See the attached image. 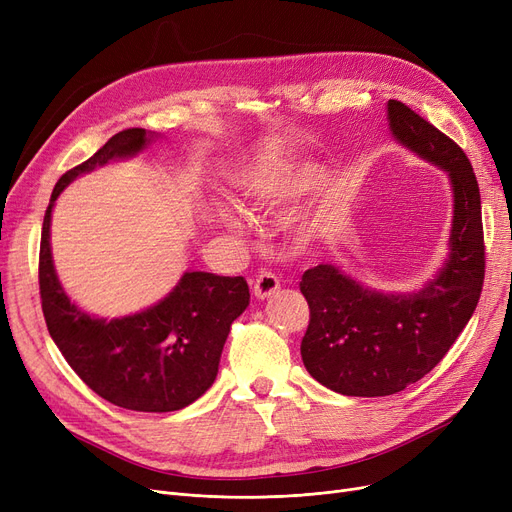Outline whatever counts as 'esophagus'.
<instances>
[{
  "label": "esophagus",
  "mask_w": 512,
  "mask_h": 512,
  "mask_svg": "<svg viewBox=\"0 0 512 512\" xmlns=\"http://www.w3.org/2000/svg\"><path fill=\"white\" fill-rule=\"evenodd\" d=\"M280 290V280L278 276H274L272 272H261L255 282H253V292L257 299H270L272 294H276Z\"/></svg>",
  "instance_id": "esophagus-1"
}]
</instances>
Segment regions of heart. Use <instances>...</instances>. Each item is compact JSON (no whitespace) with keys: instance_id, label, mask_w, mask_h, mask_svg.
<instances>
[{"instance_id":"1","label":"heart","mask_w":512,"mask_h":512,"mask_svg":"<svg viewBox=\"0 0 512 512\" xmlns=\"http://www.w3.org/2000/svg\"><path fill=\"white\" fill-rule=\"evenodd\" d=\"M324 168L311 159H282L274 164H263L240 178V193L253 207L276 209L286 207L301 197L309 195L321 180ZM220 220L238 228V215L230 209H222Z\"/></svg>"}]
</instances>
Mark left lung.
<instances>
[{
    "mask_svg": "<svg viewBox=\"0 0 512 512\" xmlns=\"http://www.w3.org/2000/svg\"><path fill=\"white\" fill-rule=\"evenodd\" d=\"M394 141L448 176L452 224L448 255L421 288L386 292L332 263L303 274L309 328L301 357L321 386L344 396H388L432 371L471 319L483 286L481 197L463 149L405 103L390 99Z\"/></svg>",
    "mask_w": 512,
    "mask_h": 512,
    "instance_id": "left-lung-1",
    "label": "left lung"
}]
</instances>
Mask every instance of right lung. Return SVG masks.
Listing matches in <instances>:
<instances>
[{"label":"right lung","mask_w":512,"mask_h":512,"mask_svg":"<svg viewBox=\"0 0 512 512\" xmlns=\"http://www.w3.org/2000/svg\"><path fill=\"white\" fill-rule=\"evenodd\" d=\"M159 134L122 130L85 164L66 172L45 211L39 255V288L45 324L68 365L95 394L116 407L170 413L203 396L218 375L232 321L249 307L242 276L184 272L155 305L122 315L97 317L80 309L64 290L51 255V213L64 188L110 161L143 153Z\"/></svg>","instance_id":"obj_1"}]
</instances>
